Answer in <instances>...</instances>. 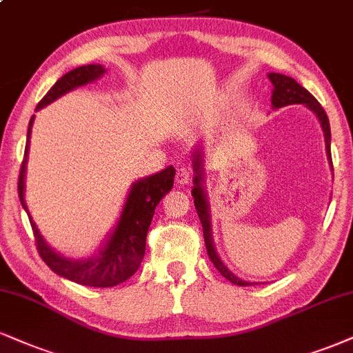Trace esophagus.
I'll list each match as a JSON object with an SVG mask.
<instances>
[{
	"label": "esophagus",
	"instance_id": "34e87169",
	"mask_svg": "<svg viewBox=\"0 0 353 353\" xmlns=\"http://www.w3.org/2000/svg\"><path fill=\"white\" fill-rule=\"evenodd\" d=\"M190 179H192V169L188 168L185 164L177 165V169H176V182H177V184L185 185V184H189Z\"/></svg>",
	"mask_w": 353,
	"mask_h": 353
}]
</instances>
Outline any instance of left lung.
<instances>
[{
  "mask_svg": "<svg viewBox=\"0 0 353 353\" xmlns=\"http://www.w3.org/2000/svg\"><path fill=\"white\" fill-rule=\"evenodd\" d=\"M271 83L274 85L273 90V99H271V103H273L274 108H281L286 107V105H294V103H303L305 107H309L314 113L319 117L322 130H324L325 134V148H327V156H329V161L332 163V156H330V125H329V118H327V113L324 112V108L321 107V103L317 101L314 97L305 90L304 87L296 82L294 79L286 77V75L281 74H270L268 75ZM194 168L197 176L194 177L195 188L192 189V197H194V205L197 209V215L201 219L202 223V230H203V240H205V248H207V254H209L210 261L214 263V266L220 271V274L223 276L225 279L236 284V286H250L248 281H241V279L236 278L232 271H228L223 266V263L220 261L217 252H215L214 245H212V233H210V217H209V207H207L205 197H203V189L201 188L202 182V168H201V154L194 156Z\"/></svg>",
  "mask_w": 353,
  "mask_h": 353,
  "instance_id": "left-lung-1",
  "label": "left lung"
}]
</instances>
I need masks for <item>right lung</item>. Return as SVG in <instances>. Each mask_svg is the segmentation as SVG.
<instances>
[{"label": "right lung", "instance_id": "1", "mask_svg": "<svg viewBox=\"0 0 353 353\" xmlns=\"http://www.w3.org/2000/svg\"><path fill=\"white\" fill-rule=\"evenodd\" d=\"M105 69L101 65H82L77 69L70 70L57 82L54 87L46 93V97L37 103V110L50 103V101L59 99L65 92L72 88L80 87L92 80L99 79L103 74ZM34 117L29 121L28 128V141L26 150H24V158L21 163L19 179H18V194L21 205L28 212L26 202H24V169H26V158H28V148H29V136H31ZM174 176H176V169L172 165L165 168L154 176L146 177V179L138 181L131 189L126 201L125 209H123L121 219L117 225V230L113 232L112 239L108 240L107 246L100 252V256L95 260L88 261H72L62 258L46 245L39 235V230L31 220L29 215V222H31L34 239H36V248L42 261L49 266L54 273H57L62 278L70 279V281L83 284V286L92 288H112L117 286L126 279L131 278L136 273V270L141 265L144 252H146V235L148 228H150L152 215H154L156 205L161 202L169 190L172 189Z\"/></svg>", "mask_w": 353, "mask_h": 353}]
</instances>
